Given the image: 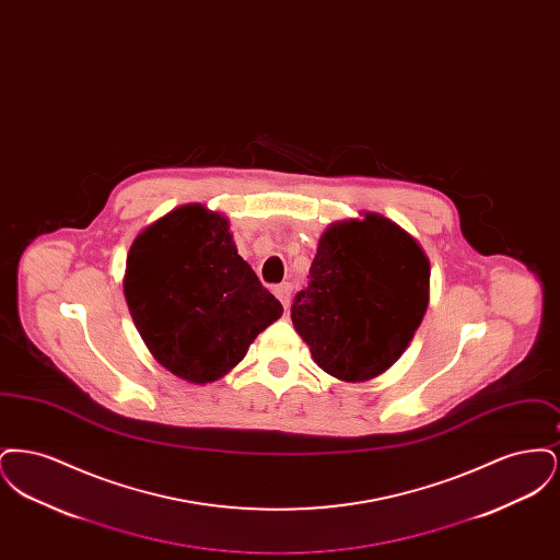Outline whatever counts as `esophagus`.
<instances>
[{"label":"esophagus","instance_id":"34e87169","mask_svg":"<svg viewBox=\"0 0 560 560\" xmlns=\"http://www.w3.org/2000/svg\"><path fill=\"white\" fill-rule=\"evenodd\" d=\"M275 295L281 300V304L288 308L290 300H292V285L290 283H281L275 288Z\"/></svg>","mask_w":560,"mask_h":560}]
</instances>
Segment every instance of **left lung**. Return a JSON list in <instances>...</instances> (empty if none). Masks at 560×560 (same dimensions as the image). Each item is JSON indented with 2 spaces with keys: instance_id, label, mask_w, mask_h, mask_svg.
<instances>
[{
  "instance_id": "obj_1",
  "label": "left lung",
  "mask_w": 560,
  "mask_h": 560,
  "mask_svg": "<svg viewBox=\"0 0 560 560\" xmlns=\"http://www.w3.org/2000/svg\"><path fill=\"white\" fill-rule=\"evenodd\" d=\"M308 279L293 300V327L320 370L342 382L393 368L427 315V252L382 213L329 224Z\"/></svg>"
}]
</instances>
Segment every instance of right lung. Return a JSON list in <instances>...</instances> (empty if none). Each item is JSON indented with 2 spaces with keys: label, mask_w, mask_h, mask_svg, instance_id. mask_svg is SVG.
<instances>
[{
  "label": "right lung",
  "mask_w": 560,
  "mask_h": 560,
  "mask_svg": "<svg viewBox=\"0 0 560 560\" xmlns=\"http://www.w3.org/2000/svg\"><path fill=\"white\" fill-rule=\"evenodd\" d=\"M124 293L149 352L190 384L226 375L283 315L237 254L229 218L203 203L180 206L138 233Z\"/></svg>",
  "instance_id": "1"
}]
</instances>
